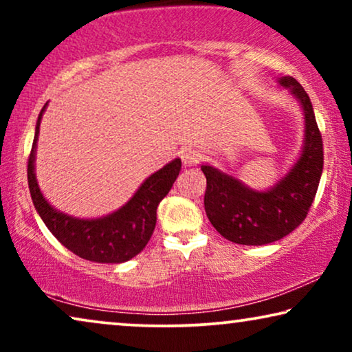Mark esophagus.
<instances>
[{"label": "esophagus", "mask_w": 352, "mask_h": 352, "mask_svg": "<svg viewBox=\"0 0 352 352\" xmlns=\"http://www.w3.org/2000/svg\"><path fill=\"white\" fill-rule=\"evenodd\" d=\"M199 158H200V153L194 151V148H184V151L181 152V160H182V163H184V166L197 165Z\"/></svg>", "instance_id": "esophagus-1"}]
</instances>
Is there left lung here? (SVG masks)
I'll return each mask as SVG.
<instances>
[{"label": "left lung", "mask_w": 352, "mask_h": 352, "mask_svg": "<svg viewBox=\"0 0 352 352\" xmlns=\"http://www.w3.org/2000/svg\"><path fill=\"white\" fill-rule=\"evenodd\" d=\"M300 102L305 141L295 165L271 189L254 190L218 168L201 165L206 177L205 211L224 239L239 245H267L280 240L305 221L324 170V147L309 96L292 76L278 78Z\"/></svg>", "instance_id": "obj_1"}]
</instances>
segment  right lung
Returning a JSON list of instances; mask_svg holds the SVG:
<instances>
[{"mask_svg": "<svg viewBox=\"0 0 352 352\" xmlns=\"http://www.w3.org/2000/svg\"><path fill=\"white\" fill-rule=\"evenodd\" d=\"M47 102L36 120L35 138L28 157V189L43 223L51 234L76 256L93 263L120 264L136 256L151 240L157 223V206L171 190L181 171V158L168 163L147 177L131 199L102 218L81 219L56 210L45 197L35 175L36 142Z\"/></svg>", "mask_w": 352, "mask_h": 352, "instance_id": "obj_1", "label": "right lung"}]
</instances>
